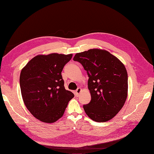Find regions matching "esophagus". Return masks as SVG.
<instances>
[{"instance_id":"1","label":"esophagus","mask_w":154,"mask_h":154,"mask_svg":"<svg viewBox=\"0 0 154 154\" xmlns=\"http://www.w3.org/2000/svg\"><path fill=\"white\" fill-rule=\"evenodd\" d=\"M81 91H82V89L80 88H78L75 91V95L77 96V97H78L79 95V94H80V93L81 92Z\"/></svg>"}]
</instances>
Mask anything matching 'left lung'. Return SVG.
<instances>
[{
	"label": "left lung",
	"mask_w": 154,
	"mask_h": 154,
	"mask_svg": "<svg viewBox=\"0 0 154 154\" xmlns=\"http://www.w3.org/2000/svg\"><path fill=\"white\" fill-rule=\"evenodd\" d=\"M88 76L91 100L84 105L86 114L98 122L114 117L124 106L128 92V75L124 65L107 51L93 48L75 55Z\"/></svg>",
	"instance_id": "1"
}]
</instances>
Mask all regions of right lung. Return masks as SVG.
I'll return each instance as SVG.
<instances>
[{"mask_svg":"<svg viewBox=\"0 0 154 154\" xmlns=\"http://www.w3.org/2000/svg\"><path fill=\"white\" fill-rule=\"evenodd\" d=\"M72 54L38 55L24 67L20 75L23 101L36 119L53 123L62 117L74 97L66 90L61 72Z\"/></svg>","mask_w":154,"mask_h":154,"instance_id":"1","label":"right lung"}]
</instances>
